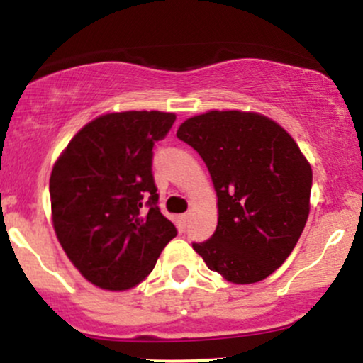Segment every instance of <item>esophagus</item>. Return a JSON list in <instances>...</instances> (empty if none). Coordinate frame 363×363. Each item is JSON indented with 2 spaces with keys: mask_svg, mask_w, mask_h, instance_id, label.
Returning <instances> with one entry per match:
<instances>
[{
  "mask_svg": "<svg viewBox=\"0 0 363 363\" xmlns=\"http://www.w3.org/2000/svg\"><path fill=\"white\" fill-rule=\"evenodd\" d=\"M182 220H184V222H189V220H191V211H186V213L182 215Z\"/></svg>",
  "mask_w": 363,
  "mask_h": 363,
  "instance_id": "1",
  "label": "esophagus"
}]
</instances>
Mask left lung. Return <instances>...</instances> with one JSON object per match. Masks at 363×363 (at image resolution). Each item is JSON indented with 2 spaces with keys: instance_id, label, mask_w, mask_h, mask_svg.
Returning a JSON list of instances; mask_svg holds the SVG:
<instances>
[{
  "instance_id": "left-lung-1",
  "label": "left lung",
  "mask_w": 363,
  "mask_h": 363,
  "mask_svg": "<svg viewBox=\"0 0 363 363\" xmlns=\"http://www.w3.org/2000/svg\"><path fill=\"white\" fill-rule=\"evenodd\" d=\"M177 138L210 170L218 225L193 249L232 283H256L294 251L307 216L312 169L294 138L254 112L211 111L184 121Z\"/></svg>"
}]
</instances>
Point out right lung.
I'll return each instance as SVG.
<instances>
[{
    "label": "right lung",
    "instance_id": "obj_1",
    "mask_svg": "<svg viewBox=\"0 0 363 363\" xmlns=\"http://www.w3.org/2000/svg\"><path fill=\"white\" fill-rule=\"evenodd\" d=\"M176 116L114 112L94 119L54 164L49 194L57 240L80 273L106 290H126L152 273L176 225L162 215L153 145Z\"/></svg>",
    "mask_w": 363,
    "mask_h": 363
}]
</instances>
